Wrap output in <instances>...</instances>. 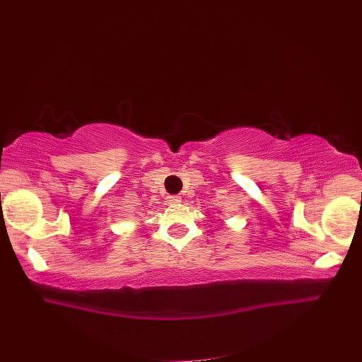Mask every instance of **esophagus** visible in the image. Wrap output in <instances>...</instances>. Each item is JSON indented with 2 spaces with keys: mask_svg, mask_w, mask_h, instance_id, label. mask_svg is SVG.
I'll use <instances>...</instances> for the list:
<instances>
[{
  "mask_svg": "<svg viewBox=\"0 0 362 362\" xmlns=\"http://www.w3.org/2000/svg\"><path fill=\"white\" fill-rule=\"evenodd\" d=\"M181 203V199L178 195H170L167 199V204H180Z\"/></svg>",
  "mask_w": 362,
  "mask_h": 362,
  "instance_id": "obj_1",
  "label": "esophagus"
}]
</instances>
